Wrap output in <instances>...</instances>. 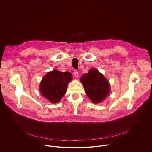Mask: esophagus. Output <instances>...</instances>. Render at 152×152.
I'll return each instance as SVG.
<instances>
[{
  "label": "esophagus",
  "instance_id": "obj_1",
  "mask_svg": "<svg viewBox=\"0 0 152 152\" xmlns=\"http://www.w3.org/2000/svg\"><path fill=\"white\" fill-rule=\"evenodd\" d=\"M74 76H75L76 78H77V77H78V71L75 70V71H74Z\"/></svg>",
  "mask_w": 152,
  "mask_h": 152
}]
</instances>
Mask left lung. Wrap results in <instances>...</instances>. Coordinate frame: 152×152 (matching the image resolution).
Instances as JSON below:
<instances>
[{
  "label": "left lung",
  "mask_w": 152,
  "mask_h": 152,
  "mask_svg": "<svg viewBox=\"0 0 152 152\" xmlns=\"http://www.w3.org/2000/svg\"><path fill=\"white\" fill-rule=\"evenodd\" d=\"M81 81L88 96L94 103L102 102L109 94L108 81L95 68L91 69L87 74L83 75Z\"/></svg>",
  "instance_id": "left-lung-1"
}]
</instances>
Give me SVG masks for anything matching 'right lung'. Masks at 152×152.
<instances>
[{
  "label": "right lung",
  "instance_id": "obj_1",
  "mask_svg": "<svg viewBox=\"0 0 152 152\" xmlns=\"http://www.w3.org/2000/svg\"><path fill=\"white\" fill-rule=\"evenodd\" d=\"M71 80V73L53 70L48 72L42 80L40 86L41 93L50 102H58L64 95L68 84Z\"/></svg>",
  "mask_w": 152,
  "mask_h": 152
}]
</instances>
